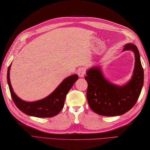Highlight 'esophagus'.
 I'll return each mask as SVG.
<instances>
[{"instance_id": "1", "label": "esophagus", "mask_w": 150, "mask_h": 150, "mask_svg": "<svg viewBox=\"0 0 150 150\" xmlns=\"http://www.w3.org/2000/svg\"><path fill=\"white\" fill-rule=\"evenodd\" d=\"M86 74V70L83 68H81L78 70V75L80 77H83Z\"/></svg>"}]
</instances>
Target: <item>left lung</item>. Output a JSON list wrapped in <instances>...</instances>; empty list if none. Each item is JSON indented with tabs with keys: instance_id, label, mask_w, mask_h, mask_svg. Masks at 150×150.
Segmentation results:
<instances>
[{
	"instance_id": "obj_1",
	"label": "left lung",
	"mask_w": 150,
	"mask_h": 150,
	"mask_svg": "<svg viewBox=\"0 0 150 150\" xmlns=\"http://www.w3.org/2000/svg\"><path fill=\"white\" fill-rule=\"evenodd\" d=\"M125 50H132L135 58L132 78L125 85L120 86L110 83L105 79L98 67H92L86 72V98L90 108L98 115L113 117L127 113L134 107L141 93L144 71L138 49L129 43L124 46L123 51Z\"/></svg>"
}]
</instances>
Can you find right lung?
<instances>
[{
	"mask_svg": "<svg viewBox=\"0 0 150 150\" xmlns=\"http://www.w3.org/2000/svg\"><path fill=\"white\" fill-rule=\"evenodd\" d=\"M11 66V64L8 67L7 78L14 103L23 113L38 118H50L59 114L64 108L67 94L79 79L76 74L69 76L63 80L58 87L46 98L33 102H28L19 98L13 91L9 76Z\"/></svg>",
	"mask_w": 150,
	"mask_h": 150,
	"instance_id": "1",
	"label": "right lung"
}]
</instances>
